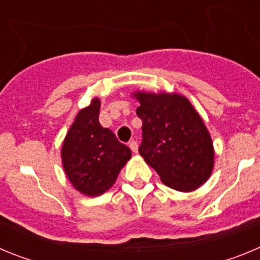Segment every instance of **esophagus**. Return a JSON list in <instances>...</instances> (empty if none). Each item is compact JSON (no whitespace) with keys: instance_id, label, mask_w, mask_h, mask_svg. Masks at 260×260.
Listing matches in <instances>:
<instances>
[{"instance_id":"esophagus-1","label":"esophagus","mask_w":260,"mask_h":260,"mask_svg":"<svg viewBox=\"0 0 260 260\" xmlns=\"http://www.w3.org/2000/svg\"><path fill=\"white\" fill-rule=\"evenodd\" d=\"M128 147H130V150H132L134 153L138 152V143L135 141L130 142V143H128Z\"/></svg>"}]
</instances>
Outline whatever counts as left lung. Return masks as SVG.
<instances>
[{
  "label": "left lung",
  "instance_id": "8db88e82",
  "mask_svg": "<svg viewBox=\"0 0 260 260\" xmlns=\"http://www.w3.org/2000/svg\"><path fill=\"white\" fill-rule=\"evenodd\" d=\"M143 142L139 153L164 185L194 191L212 174L215 150L210 132L186 96L137 91Z\"/></svg>",
  "mask_w": 260,
  "mask_h": 260
}]
</instances>
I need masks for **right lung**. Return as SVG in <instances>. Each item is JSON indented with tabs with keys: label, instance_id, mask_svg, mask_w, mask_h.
Wrapping results in <instances>:
<instances>
[{
	"label": "right lung",
	"instance_id": "1",
	"mask_svg": "<svg viewBox=\"0 0 260 260\" xmlns=\"http://www.w3.org/2000/svg\"><path fill=\"white\" fill-rule=\"evenodd\" d=\"M100 99L75 116L61 148L62 167L75 190L99 197L112 187L119 172L132 158V151L99 122Z\"/></svg>",
	"mask_w": 260,
	"mask_h": 260
}]
</instances>
